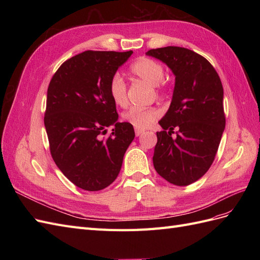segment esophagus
Here are the masks:
<instances>
[{
  "label": "esophagus",
  "instance_id": "obj_1",
  "mask_svg": "<svg viewBox=\"0 0 260 260\" xmlns=\"http://www.w3.org/2000/svg\"><path fill=\"white\" fill-rule=\"evenodd\" d=\"M143 132H144V130H142V129H136V136L139 137V136L142 135Z\"/></svg>",
  "mask_w": 260,
  "mask_h": 260
}]
</instances>
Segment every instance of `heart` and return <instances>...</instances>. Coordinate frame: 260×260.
<instances>
[{"label":"heart","mask_w":260,"mask_h":260,"mask_svg":"<svg viewBox=\"0 0 260 260\" xmlns=\"http://www.w3.org/2000/svg\"><path fill=\"white\" fill-rule=\"evenodd\" d=\"M130 72L133 76L140 78L149 84L155 85L157 92L164 93L167 90V84L165 82V69L160 62L149 57H140L130 66ZM109 95L114 104L119 107H125L128 104L127 85L122 77L115 74L109 81ZM160 113L157 108H139L132 107L129 111L122 114V119L133 125L137 129H145L149 127L155 120L158 119Z\"/></svg>","instance_id":"heart-1"}]
</instances>
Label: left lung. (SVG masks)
Returning a JSON list of instances; mask_svg holds the SVG:
<instances>
[{
    "mask_svg": "<svg viewBox=\"0 0 260 260\" xmlns=\"http://www.w3.org/2000/svg\"><path fill=\"white\" fill-rule=\"evenodd\" d=\"M146 55L165 62L176 76L171 104L159 120L164 130L156 133L154 168L169 183L188 185L206 174L221 141L222 83L210 62L188 49L166 46ZM175 127L179 130L172 138Z\"/></svg>",
    "mask_w": 260,
    "mask_h": 260,
    "instance_id": "left-lung-1",
    "label": "left lung"
}]
</instances>
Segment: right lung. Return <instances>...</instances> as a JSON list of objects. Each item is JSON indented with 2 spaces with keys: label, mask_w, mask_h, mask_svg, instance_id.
I'll return each instance as SVG.
<instances>
[{
  "label": "right lung",
  "mask_w": 260,
  "mask_h": 260,
  "mask_svg": "<svg viewBox=\"0 0 260 260\" xmlns=\"http://www.w3.org/2000/svg\"><path fill=\"white\" fill-rule=\"evenodd\" d=\"M132 51H85L62 62L49 84L44 125L53 159L85 191L112 184L135 139L133 125L118 122L109 81ZM115 125L107 138L109 125Z\"/></svg>",
  "instance_id": "obj_1"
}]
</instances>
